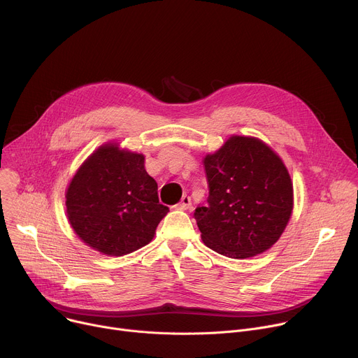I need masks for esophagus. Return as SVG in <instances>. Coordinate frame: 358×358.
I'll return each instance as SVG.
<instances>
[{"mask_svg":"<svg viewBox=\"0 0 358 358\" xmlns=\"http://www.w3.org/2000/svg\"><path fill=\"white\" fill-rule=\"evenodd\" d=\"M176 208L177 210H188V208H191V198L188 195H184L181 198V201L176 206Z\"/></svg>","mask_w":358,"mask_h":358,"instance_id":"esophagus-1","label":"esophagus"}]
</instances>
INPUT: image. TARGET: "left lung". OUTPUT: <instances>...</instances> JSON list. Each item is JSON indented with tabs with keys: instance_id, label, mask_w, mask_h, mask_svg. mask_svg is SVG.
Wrapping results in <instances>:
<instances>
[{
	"instance_id": "obj_1",
	"label": "left lung",
	"mask_w": 358,
	"mask_h": 358,
	"mask_svg": "<svg viewBox=\"0 0 358 358\" xmlns=\"http://www.w3.org/2000/svg\"><path fill=\"white\" fill-rule=\"evenodd\" d=\"M202 163L208 206L194 213L202 242L234 259L272 248L293 211V184L282 159L257 137L231 136Z\"/></svg>"
}]
</instances>
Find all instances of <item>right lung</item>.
<instances>
[{
	"label": "right lung",
	"instance_id": "right-lung-1",
	"mask_svg": "<svg viewBox=\"0 0 358 358\" xmlns=\"http://www.w3.org/2000/svg\"><path fill=\"white\" fill-rule=\"evenodd\" d=\"M66 217L92 249L123 257L155 238L169 208L159 202L157 182L144 156L109 141L97 147L66 188Z\"/></svg>",
	"mask_w": 358,
	"mask_h": 358
}]
</instances>
